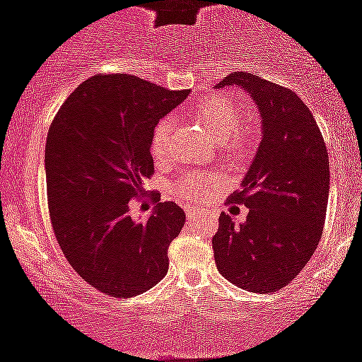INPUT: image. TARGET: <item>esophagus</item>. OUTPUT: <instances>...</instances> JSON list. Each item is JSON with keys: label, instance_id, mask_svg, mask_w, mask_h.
Returning a JSON list of instances; mask_svg holds the SVG:
<instances>
[{"label": "esophagus", "instance_id": "obj_1", "mask_svg": "<svg viewBox=\"0 0 362 362\" xmlns=\"http://www.w3.org/2000/svg\"><path fill=\"white\" fill-rule=\"evenodd\" d=\"M185 214H187V218H196L199 211L196 208H185Z\"/></svg>", "mask_w": 362, "mask_h": 362}]
</instances>
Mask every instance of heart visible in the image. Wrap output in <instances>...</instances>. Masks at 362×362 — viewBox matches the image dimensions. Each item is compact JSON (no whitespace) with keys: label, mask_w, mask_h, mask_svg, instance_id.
<instances>
[{"label":"heart","mask_w":362,"mask_h":362,"mask_svg":"<svg viewBox=\"0 0 362 362\" xmlns=\"http://www.w3.org/2000/svg\"><path fill=\"white\" fill-rule=\"evenodd\" d=\"M192 117L208 129L214 139H218L223 151L225 160L239 163L252 153L256 146V132L249 123H242L245 118V105L239 99L220 94L206 98L192 108ZM172 120L165 118L156 125L151 139V153L154 160L165 161L168 156V136ZM214 184L211 175H189L180 178L175 185V194L184 199H202L208 196V189Z\"/></svg>","instance_id":"1"}]
</instances>
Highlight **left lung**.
<instances>
[{"instance_id":"1","label":"left lung","mask_w":362,"mask_h":362,"mask_svg":"<svg viewBox=\"0 0 362 362\" xmlns=\"http://www.w3.org/2000/svg\"><path fill=\"white\" fill-rule=\"evenodd\" d=\"M247 90L259 110L263 141L232 202L247 206L244 223L220 214L213 237L218 272L249 292H276L300 273L320 244L327 216L328 151L315 117L287 87L233 71L216 89Z\"/></svg>"}]
</instances>
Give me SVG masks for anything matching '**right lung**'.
<instances>
[{"label": "right lung", "instance_id": "obj_1", "mask_svg": "<svg viewBox=\"0 0 362 362\" xmlns=\"http://www.w3.org/2000/svg\"><path fill=\"white\" fill-rule=\"evenodd\" d=\"M189 93L136 75H94L51 123L45 161L54 237L71 268L106 296H139L168 272L184 209L160 202L154 190L153 214L136 221L129 202L144 194L142 182L154 173V127Z\"/></svg>", "mask_w": 362, "mask_h": 362}]
</instances>
